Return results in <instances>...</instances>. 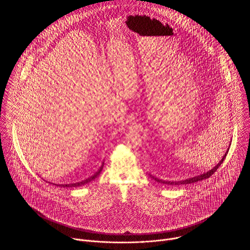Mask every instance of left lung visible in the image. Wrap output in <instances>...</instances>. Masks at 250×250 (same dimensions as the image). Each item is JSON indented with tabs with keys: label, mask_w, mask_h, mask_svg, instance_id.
I'll use <instances>...</instances> for the list:
<instances>
[{
	"label": "left lung",
	"mask_w": 250,
	"mask_h": 250,
	"mask_svg": "<svg viewBox=\"0 0 250 250\" xmlns=\"http://www.w3.org/2000/svg\"><path fill=\"white\" fill-rule=\"evenodd\" d=\"M229 146H230V144H229ZM229 148H228L225 155H223L222 159L220 160V162H218V164H217L216 166H214L212 169H210V170H208V171H206V172H204V173H202V174H200V175H197V176H195V177H191V178L182 180V181H165V180L156 178L155 176H152L151 174H149V175H150L151 178L154 179L157 183H161V184H163V185H168V186H172V187H173V186H180V185H189V184H193V183L202 181V180H204V179L209 178L213 173H214V172L216 171V169L223 163V161H224V159H225V157H226L227 154H228V152H229Z\"/></svg>",
	"instance_id": "obj_1"
}]
</instances>
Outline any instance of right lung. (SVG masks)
<instances>
[{"instance_id": "right-lung-1", "label": "right lung", "mask_w": 250, "mask_h": 250, "mask_svg": "<svg viewBox=\"0 0 250 250\" xmlns=\"http://www.w3.org/2000/svg\"><path fill=\"white\" fill-rule=\"evenodd\" d=\"M103 166H104V162H102V165L99 167V169H98L95 173H94L92 176H90L89 178L85 179V180H83V181H81V182L72 183V184H66V185H55V184H52V185H55V186H57V187H62V188H78V187H82V186H84V185H86V184L92 182L93 180H95V179L100 174V172L102 171ZM48 183H49V182H48ZM50 184H51V183H50Z\"/></svg>"}]
</instances>
